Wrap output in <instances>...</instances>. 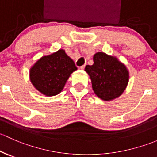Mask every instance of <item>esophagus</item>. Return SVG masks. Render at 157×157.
I'll return each instance as SVG.
<instances>
[{"mask_svg":"<svg viewBox=\"0 0 157 157\" xmlns=\"http://www.w3.org/2000/svg\"><path fill=\"white\" fill-rule=\"evenodd\" d=\"M85 64H84L83 66H82V67H80V69H85Z\"/></svg>","mask_w":157,"mask_h":157,"instance_id":"obj_1","label":"esophagus"}]
</instances>
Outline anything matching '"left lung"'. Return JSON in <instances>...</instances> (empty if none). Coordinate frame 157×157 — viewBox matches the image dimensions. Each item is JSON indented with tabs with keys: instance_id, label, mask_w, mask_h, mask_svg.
Segmentation results:
<instances>
[{
	"instance_id": "1",
	"label": "left lung",
	"mask_w": 157,
	"mask_h": 157,
	"mask_svg": "<svg viewBox=\"0 0 157 157\" xmlns=\"http://www.w3.org/2000/svg\"><path fill=\"white\" fill-rule=\"evenodd\" d=\"M85 70L91 79L94 93L103 101H111L120 96L128 82L125 66L116 58L102 52L94 55V64L87 65Z\"/></svg>"
}]
</instances>
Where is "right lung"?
<instances>
[{
	"mask_svg": "<svg viewBox=\"0 0 157 157\" xmlns=\"http://www.w3.org/2000/svg\"><path fill=\"white\" fill-rule=\"evenodd\" d=\"M74 61L63 50L41 57L30 69V79L37 90L46 96L58 94L71 73L76 70Z\"/></svg>",
	"mask_w": 157,
	"mask_h": 157,
	"instance_id": "right-lung-1",
	"label": "right lung"
}]
</instances>
